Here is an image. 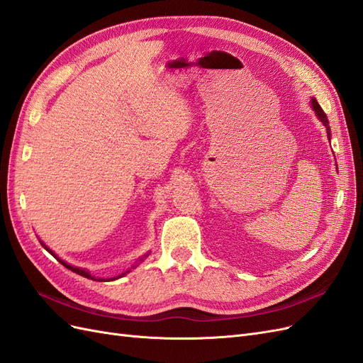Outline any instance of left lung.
Instances as JSON below:
<instances>
[{
  "mask_svg": "<svg viewBox=\"0 0 363 363\" xmlns=\"http://www.w3.org/2000/svg\"><path fill=\"white\" fill-rule=\"evenodd\" d=\"M312 108L315 111V113H316V116L321 119V123L325 125V128H327V136H330V127H328V119H327V116H325V113L323 112V108H321V106L318 104V101L315 100V98H312Z\"/></svg>",
  "mask_w": 363,
  "mask_h": 363,
  "instance_id": "left-lung-1",
  "label": "left lung"
}]
</instances>
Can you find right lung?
I'll return each mask as SVG.
<instances>
[{
  "mask_svg": "<svg viewBox=\"0 0 363 363\" xmlns=\"http://www.w3.org/2000/svg\"><path fill=\"white\" fill-rule=\"evenodd\" d=\"M42 245H43V244H42ZM43 247H45V245H43ZM45 248H47V247H45ZM47 250H48V248H47ZM48 251H50V250H48ZM50 252H51V255H52V251H50ZM52 256H54V255H52ZM54 257H56V256H54ZM59 260H60V259H59ZM60 263H62L63 267H67L68 269H71V271H72V272H75V274H80V276H83V277H86V279H92V280H95V279L91 276V274L87 272L86 269H80V268L71 267V265H68V263H65L63 260H60ZM127 272H128V271H127ZM124 274H125V272H124ZM124 274H123V276H124ZM112 280H115V279H112ZM101 281H103V280H101Z\"/></svg>",
  "mask_w": 363,
  "mask_h": 363,
  "instance_id": "1",
  "label": "right lung"
}]
</instances>
